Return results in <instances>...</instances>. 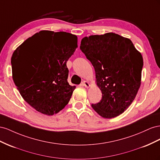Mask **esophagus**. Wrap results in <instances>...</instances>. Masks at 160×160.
Masks as SVG:
<instances>
[{
    "label": "esophagus",
    "instance_id": "esophagus-1",
    "mask_svg": "<svg viewBox=\"0 0 160 160\" xmlns=\"http://www.w3.org/2000/svg\"><path fill=\"white\" fill-rule=\"evenodd\" d=\"M82 85H83L84 86H85L86 88H89L90 86V83L88 82H87V81H84L83 82H82Z\"/></svg>",
    "mask_w": 160,
    "mask_h": 160
}]
</instances>
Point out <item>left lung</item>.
I'll return each instance as SVG.
<instances>
[{
  "label": "left lung",
  "instance_id": "1",
  "mask_svg": "<svg viewBox=\"0 0 160 160\" xmlns=\"http://www.w3.org/2000/svg\"><path fill=\"white\" fill-rule=\"evenodd\" d=\"M80 49L92 63L102 99L92 107L111 118L126 111L141 86L143 57L131 41L114 33L85 37Z\"/></svg>",
  "mask_w": 160,
  "mask_h": 160
}]
</instances>
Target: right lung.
I'll return each mask as SVG.
<instances>
[{
  "mask_svg": "<svg viewBox=\"0 0 160 160\" xmlns=\"http://www.w3.org/2000/svg\"><path fill=\"white\" fill-rule=\"evenodd\" d=\"M77 48L76 35L43 30L13 52V81L22 98L37 111L51 116L70 101L76 86L68 82L66 62Z\"/></svg>",
  "mask_w": 160,
  "mask_h": 160,
  "instance_id": "add662e5",
  "label": "right lung"
}]
</instances>
